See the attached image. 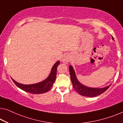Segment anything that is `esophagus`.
<instances>
[{"instance_id": "obj_1", "label": "esophagus", "mask_w": 123, "mask_h": 123, "mask_svg": "<svg viewBox=\"0 0 123 123\" xmlns=\"http://www.w3.org/2000/svg\"><path fill=\"white\" fill-rule=\"evenodd\" d=\"M69 60H70V57H69V55L68 54H66L64 55L63 58H62V61L64 63L67 64L69 61Z\"/></svg>"}]
</instances>
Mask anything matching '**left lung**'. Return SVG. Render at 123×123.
I'll list each match as a JSON object with an SVG mask.
<instances>
[{
    "mask_svg": "<svg viewBox=\"0 0 123 123\" xmlns=\"http://www.w3.org/2000/svg\"><path fill=\"white\" fill-rule=\"evenodd\" d=\"M111 37H112L113 40H114L112 36H111ZM69 73H70L71 80L72 81L73 88L77 92L83 96L93 97L99 96V95L102 94L103 93L107 91L108 88H109V87L111 86V85H109L105 87L101 88L87 87V86L83 85L78 81L72 66L70 65L69 66Z\"/></svg>",
    "mask_w": 123,
    "mask_h": 123,
    "instance_id": "8db88e82",
    "label": "left lung"
}]
</instances>
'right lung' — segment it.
<instances>
[{
	"label": "right lung",
	"mask_w": 123,
	"mask_h": 123,
	"mask_svg": "<svg viewBox=\"0 0 123 123\" xmlns=\"http://www.w3.org/2000/svg\"><path fill=\"white\" fill-rule=\"evenodd\" d=\"M60 61L56 62L55 65L53 66L50 74H49L48 77L40 83L32 84V85H23V84L19 83L16 82L12 78V79L16 86H17L19 88L26 92L32 93V94H42V93H46L51 88V87L54 85V83L55 81L57 68L60 65Z\"/></svg>",
	"instance_id": "right-lung-1"
}]
</instances>
